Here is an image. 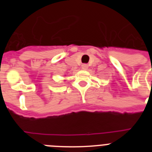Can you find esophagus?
<instances>
[{"label": "esophagus", "instance_id": "obj_1", "mask_svg": "<svg viewBox=\"0 0 152 152\" xmlns=\"http://www.w3.org/2000/svg\"><path fill=\"white\" fill-rule=\"evenodd\" d=\"M81 68H82V70H88V65L87 64H83L81 65Z\"/></svg>", "mask_w": 152, "mask_h": 152}]
</instances>
